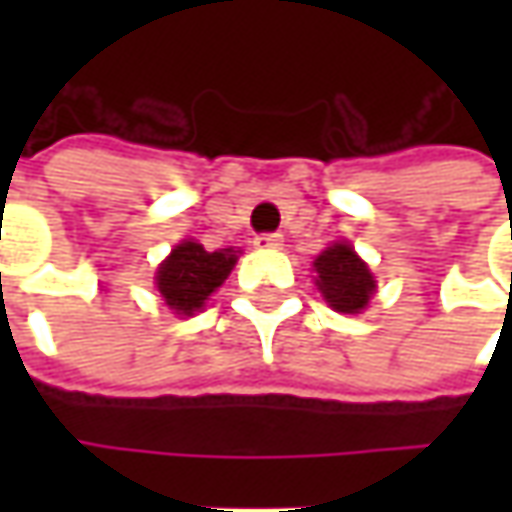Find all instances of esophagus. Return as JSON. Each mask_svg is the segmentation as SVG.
Instances as JSON below:
<instances>
[{
	"label": "esophagus",
	"mask_w": 512,
	"mask_h": 512,
	"mask_svg": "<svg viewBox=\"0 0 512 512\" xmlns=\"http://www.w3.org/2000/svg\"><path fill=\"white\" fill-rule=\"evenodd\" d=\"M282 233H262V236H256V247H262V250H279L282 247Z\"/></svg>",
	"instance_id": "1"
}]
</instances>
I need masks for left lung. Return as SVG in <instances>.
I'll return each instance as SVG.
<instances>
[{
  "instance_id": "1",
  "label": "left lung",
  "mask_w": 512,
  "mask_h": 512,
  "mask_svg": "<svg viewBox=\"0 0 512 512\" xmlns=\"http://www.w3.org/2000/svg\"><path fill=\"white\" fill-rule=\"evenodd\" d=\"M316 287L322 290L327 305L339 313H362L370 296L376 293V279L370 267L347 242H336L322 250L313 262Z\"/></svg>"
}]
</instances>
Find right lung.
<instances>
[{
	"label": "right lung",
	"instance_id": "1",
	"mask_svg": "<svg viewBox=\"0 0 512 512\" xmlns=\"http://www.w3.org/2000/svg\"><path fill=\"white\" fill-rule=\"evenodd\" d=\"M239 259V250H205L199 242L185 239L170 250V256L156 270V287L165 305L179 316H193L202 310L210 293L222 287Z\"/></svg>",
	"mask_w": 512,
	"mask_h": 512
}]
</instances>
